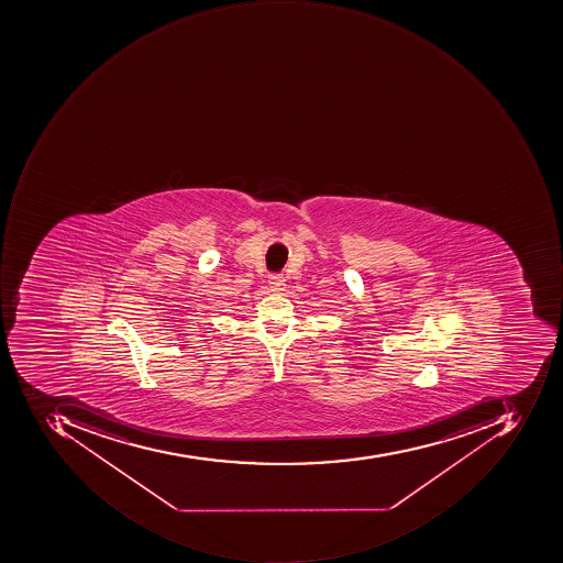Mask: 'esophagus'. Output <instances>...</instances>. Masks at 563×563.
<instances>
[{
	"label": "esophagus",
	"mask_w": 563,
	"mask_h": 563,
	"mask_svg": "<svg viewBox=\"0 0 563 563\" xmlns=\"http://www.w3.org/2000/svg\"><path fill=\"white\" fill-rule=\"evenodd\" d=\"M268 286L274 292H283L284 287H286V279L283 276H273L268 279Z\"/></svg>",
	"instance_id": "obj_1"
}]
</instances>
